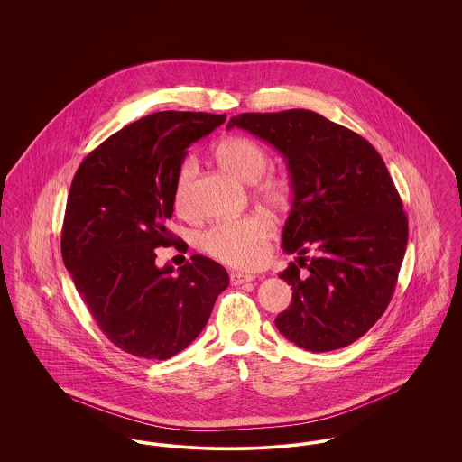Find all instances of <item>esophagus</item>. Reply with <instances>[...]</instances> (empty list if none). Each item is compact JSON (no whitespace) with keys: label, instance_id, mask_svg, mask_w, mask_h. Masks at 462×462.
I'll use <instances>...</instances> for the list:
<instances>
[{"label":"esophagus","instance_id":"1","mask_svg":"<svg viewBox=\"0 0 462 462\" xmlns=\"http://www.w3.org/2000/svg\"><path fill=\"white\" fill-rule=\"evenodd\" d=\"M251 281H254V275H251V273H241V272H232L230 273L232 286H241V284L251 282Z\"/></svg>","mask_w":462,"mask_h":462}]
</instances>
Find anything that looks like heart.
Masks as SVG:
<instances>
[{
  "label": "heart",
  "mask_w": 462,
  "mask_h": 462,
  "mask_svg": "<svg viewBox=\"0 0 462 462\" xmlns=\"http://www.w3.org/2000/svg\"><path fill=\"white\" fill-rule=\"evenodd\" d=\"M213 155L223 171L254 183L256 196L270 206L286 204L291 187L284 176L263 175L270 157L263 147L245 136H226L220 140ZM196 175V164L185 162L176 178L175 204L185 209L189 202V187ZM273 225L263 215H247L239 220L223 221L200 236V247L223 263L256 270L263 266L270 254Z\"/></svg>",
  "instance_id": "b5f03b06"
}]
</instances>
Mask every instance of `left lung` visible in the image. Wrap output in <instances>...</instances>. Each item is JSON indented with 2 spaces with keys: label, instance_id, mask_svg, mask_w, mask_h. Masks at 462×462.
<instances>
[{
  "label": "left lung",
  "instance_id": "1",
  "mask_svg": "<svg viewBox=\"0 0 462 462\" xmlns=\"http://www.w3.org/2000/svg\"><path fill=\"white\" fill-rule=\"evenodd\" d=\"M226 128L275 147L291 176L282 247L298 254V264L279 275L292 286V301L277 315V329L308 352L352 345L390 305L409 239L383 157L360 134L311 110L245 112Z\"/></svg>",
  "mask_w": 462,
  "mask_h": 462
}]
</instances>
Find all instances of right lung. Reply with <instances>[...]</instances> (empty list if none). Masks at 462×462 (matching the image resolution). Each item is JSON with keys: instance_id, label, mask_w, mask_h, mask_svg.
Segmentation results:
<instances>
[{"instance_id": "1", "label": "right lung", "mask_w": 462, "mask_h": 462, "mask_svg": "<svg viewBox=\"0 0 462 462\" xmlns=\"http://www.w3.org/2000/svg\"><path fill=\"white\" fill-rule=\"evenodd\" d=\"M223 123L206 112H155L114 133L74 175L62 258L97 326L123 352L151 360L181 352L230 284L206 256L176 273L155 264V249L176 241L166 220L187 149Z\"/></svg>"}]
</instances>
